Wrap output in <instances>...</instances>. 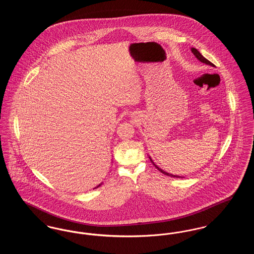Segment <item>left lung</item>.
<instances>
[{"label": "left lung", "instance_id": "left-lung-1", "mask_svg": "<svg viewBox=\"0 0 254 254\" xmlns=\"http://www.w3.org/2000/svg\"><path fill=\"white\" fill-rule=\"evenodd\" d=\"M191 51H192V53L194 54V56L198 59V60L200 61V62H202V63H204L205 64H208V65H211V66H214V64H212V63H210L209 61L207 60V59H205V57L197 50L196 49H194L192 48L191 49ZM150 159V161H151V163L155 166V168L159 170V171H161L163 174H165V175H168V176H170V177H175V178H182L180 176H178V175H173V174H170V173H168V172H166L165 170H163L162 169H160V168H158V166H156L155 164H154V162L151 160V158L149 157Z\"/></svg>", "mask_w": 254, "mask_h": 254}]
</instances>
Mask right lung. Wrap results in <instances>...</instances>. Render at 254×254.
Listing matches in <instances>:
<instances>
[{"label":"right lung","instance_id":"add662e5","mask_svg":"<svg viewBox=\"0 0 254 254\" xmlns=\"http://www.w3.org/2000/svg\"><path fill=\"white\" fill-rule=\"evenodd\" d=\"M101 185H102V183H101V184H100V185H98V186H97L96 188H95V189H97V188H99V187H100V186H101Z\"/></svg>","mask_w":254,"mask_h":254}]
</instances>
